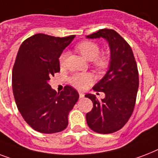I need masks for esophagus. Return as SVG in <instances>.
Here are the masks:
<instances>
[{
	"instance_id": "1",
	"label": "esophagus",
	"mask_w": 158,
	"mask_h": 158,
	"mask_svg": "<svg viewBox=\"0 0 158 158\" xmlns=\"http://www.w3.org/2000/svg\"><path fill=\"white\" fill-rule=\"evenodd\" d=\"M79 98H84V94H83V93H79Z\"/></svg>"
}]
</instances>
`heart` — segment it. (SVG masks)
<instances>
[{
	"label": "heart",
	"mask_w": 158,
	"mask_h": 158,
	"mask_svg": "<svg viewBox=\"0 0 158 158\" xmlns=\"http://www.w3.org/2000/svg\"><path fill=\"white\" fill-rule=\"evenodd\" d=\"M76 49L79 53L88 60H92L94 64L98 69H103L108 66L109 57L107 55H99V46L92 41H84L78 43ZM67 59V52H62L59 58L60 64L63 66L65 64ZM70 84L78 89H84L93 82V76L88 73H77L73 74L69 79Z\"/></svg>",
	"instance_id": "1"
}]
</instances>
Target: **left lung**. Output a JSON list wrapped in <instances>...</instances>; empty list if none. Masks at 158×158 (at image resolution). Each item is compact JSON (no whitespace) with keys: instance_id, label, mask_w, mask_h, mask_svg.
<instances>
[{"instance_id":"left-lung-1","label":"left lung","mask_w":158,"mask_h":158,"mask_svg":"<svg viewBox=\"0 0 158 158\" xmlns=\"http://www.w3.org/2000/svg\"><path fill=\"white\" fill-rule=\"evenodd\" d=\"M88 38H103L109 43L110 61L105 76L93 88L103 92L99 100L94 94H86L94 107L86 114L89 127L99 134H111L127 123L135 108L139 89V71L132 49L113 29L103 28L87 36Z\"/></svg>"}]
</instances>
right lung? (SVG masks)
<instances>
[{
    "mask_svg": "<svg viewBox=\"0 0 158 158\" xmlns=\"http://www.w3.org/2000/svg\"><path fill=\"white\" fill-rule=\"evenodd\" d=\"M74 38L38 33L23 41L19 49L12 70L14 97L23 120L36 131L64 130L69 112L79 99L71 86L57 94L49 84L51 77L60 72V56Z\"/></svg>",
    "mask_w": 158,
    "mask_h": 158,
    "instance_id": "obj_1",
    "label": "right lung"
}]
</instances>
